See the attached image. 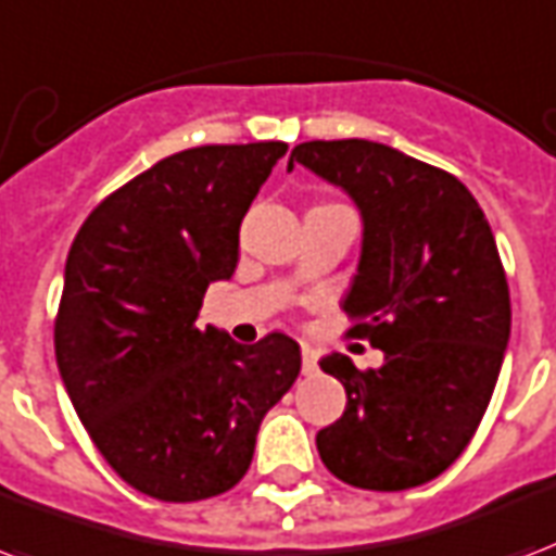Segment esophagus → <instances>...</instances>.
<instances>
[{
    "label": "esophagus",
    "mask_w": 556,
    "mask_h": 556,
    "mask_svg": "<svg viewBox=\"0 0 556 556\" xmlns=\"http://www.w3.org/2000/svg\"><path fill=\"white\" fill-rule=\"evenodd\" d=\"M302 372L304 375L319 372V352H316V349H311V345H304L302 349Z\"/></svg>",
    "instance_id": "esophagus-1"
}]
</instances>
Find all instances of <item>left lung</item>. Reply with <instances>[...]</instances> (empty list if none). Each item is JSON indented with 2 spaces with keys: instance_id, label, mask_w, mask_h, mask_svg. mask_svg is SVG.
<instances>
[{
  "instance_id": "1",
  "label": "left lung",
  "mask_w": 556,
  "mask_h": 556,
  "mask_svg": "<svg viewBox=\"0 0 556 556\" xmlns=\"http://www.w3.org/2000/svg\"><path fill=\"white\" fill-rule=\"evenodd\" d=\"M295 164L361 211V261L342 311L383 352L361 372L319 361L345 413L316 433L331 475L361 490L433 481L478 431L510 342V290L481 204L454 175L372 140H311Z\"/></svg>"
}]
</instances>
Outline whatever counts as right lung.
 Returning <instances> with one entry per match:
<instances>
[{
  "mask_svg": "<svg viewBox=\"0 0 556 556\" xmlns=\"http://www.w3.org/2000/svg\"><path fill=\"white\" fill-rule=\"evenodd\" d=\"M287 143L169 154L87 216L66 254L58 372L111 469L157 501L240 483L266 413L302 369L287 333L254 345L199 328L240 261V223Z\"/></svg>",
  "mask_w": 556,
  "mask_h": 556,
  "instance_id": "1",
  "label": "right lung"
}]
</instances>
